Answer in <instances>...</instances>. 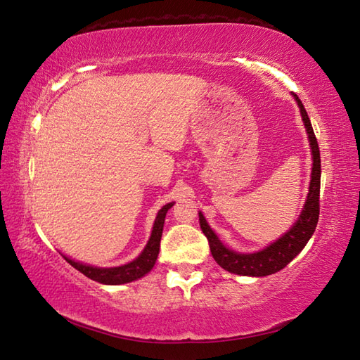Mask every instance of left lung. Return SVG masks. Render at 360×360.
Wrapping results in <instances>:
<instances>
[{"label":"left lung","instance_id":"1","mask_svg":"<svg viewBox=\"0 0 360 360\" xmlns=\"http://www.w3.org/2000/svg\"><path fill=\"white\" fill-rule=\"evenodd\" d=\"M297 106L301 110L302 122L306 125V131L309 134L310 148H311V175H310V186L307 200L304 203V208L300 214V218L295 222L288 232L281 236L279 240L271 243L268 248L254 254H240L233 252L229 248L224 246L221 240L216 236L210 226L207 224L203 214L199 213V222L203 235L207 236L210 250H212L213 259L229 273L240 274V276H254V277H263L274 274L287 266V264L295 259V257L301 252L306 246L310 236L314 235L318 216H320V183H321V160H320V147L315 138L314 128H311L310 119L307 116L306 108H304L300 97L293 94Z\"/></svg>","mask_w":360,"mask_h":360}]
</instances>
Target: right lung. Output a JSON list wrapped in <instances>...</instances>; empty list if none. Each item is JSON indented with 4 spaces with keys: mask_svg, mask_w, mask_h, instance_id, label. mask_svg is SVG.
Returning a JSON list of instances; mask_svg holds the SVG:
<instances>
[{
    "mask_svg": "<svg viewBox=\"0 0 360 360\" xmlns=\"http://www.w3.org/2000/svg\"><path fill=\"white\" fill-rule=\"evenodd\" d=\"M172 205L174 202L167 203V205H165L160 210L157 214V219H155V224H153L152 235L147 241V246L144 248V250H142L138 259H134L130 263L122 264V266H116V268H97V266H91V264H83L79 262H75L65 255L64 259L69 262L75 269H78L79 273H83L86 277H89V279L96 282L105 283V285H120V283L136 281L139 277L146 276L148 271L153 268L155 262L158 259L162 226H165V218H166L167 210Z\"/></svg>",
    "mask_w": 360,
    "mask_h": 360,
    "instance_id": "add662e5",
    "label": "right lung"
}]
</instances>
